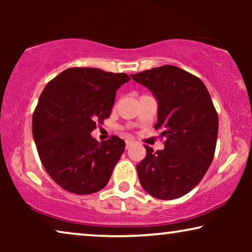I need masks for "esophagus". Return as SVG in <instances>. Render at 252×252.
Masks as SVG:
<instances>
[{"mask_svg": "<svg viewBox=\"0 0 252 252\" xmlns=\"http://www.w3.org/2000/svg\"><path fill=\"white\" fill-rule=\"evenodd\" d=\"M132 144H133V141L127 140V141H126V143H125V148H126V149H128V148H129L130 146H132Z\"/></svg>", "mask_w": 252, "mask_h": 252, "instance_id": "obj_1", "label": "esophagus"}]
</instances>
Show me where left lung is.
<instances>
[{
    "label": "left lung",
    "instance_id": "left-lung-1",
    "mask_svg": "<svg viewBox=\"0 0 252 252\" xmlns=\"http://www.w3.org/2000/svg\"><path fill=\"white\" fill-rule=\"evenodd\" d=\"M150 89L158 101L156 129L165 137L163 150L144 146L136 165L140 184L159 199L188 194L204 177L215 157L218 113L201 79L173 65L130 75Z\"/></svg>",
    "mask_w": 252,
    "mask_h": 252
}]
</instances>
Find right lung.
Here are the masks:
<instances>
[{
    "instance_id": "add662e5",
    "label": "right lung",
    "mask_w": 252,
    "mask_h": 252,
    "mask_svg": "<svg viewBox=\"0 0 252 252\" xmlns=\"http://www.w3.org/2000/svg\"><path fill=\"white\" fill-rule=\"evenodd\" d=\"M126 73L70 67L48 82L33 112L32 130L44 170L66 191L89 195L108 184L125 150L112 135L98 143L91 133L111 115Z\"/></svg>"
}]
</instances>
